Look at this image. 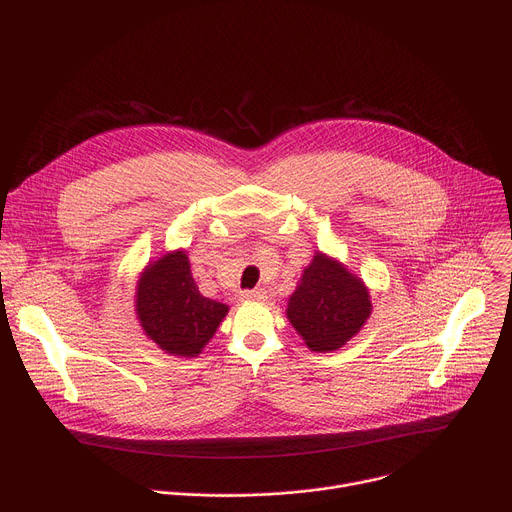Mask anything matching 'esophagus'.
<instances>
[{"label": "esophagus", "mask_w": 512, "mask_h": 512, "mask_svg": "<svg viewBox=\"0 0 512 512\" xmlns=\"http://www.w3.org/2000/svg\"><path fill=\"white\" fill-rule=\"evenodd\" d=\"M241 298L243 300H257V302H261V300L267 298V291L265 289H245V291H241Z\"/></svg>", "instance_id": "34e87169"}]
</instances>
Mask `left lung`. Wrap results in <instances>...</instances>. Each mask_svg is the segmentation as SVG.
<instances>
[{
  "label": "left lung",
  "instance_id": "left-lung-1",
  "mask_svg": "<svg viewBox=\"0 0 512 512\" xmlns=\"http://www.w3.org/2000/svg\"><path fill=\"white\" fill-rule=\"evenodd\" d=\"M369 289L336 259L316 253L287 302V318L314 352L344 346L371 316Z\"/></svg>",
  "mask_w": 512,
  "mask_h": 512
}]
</instances>
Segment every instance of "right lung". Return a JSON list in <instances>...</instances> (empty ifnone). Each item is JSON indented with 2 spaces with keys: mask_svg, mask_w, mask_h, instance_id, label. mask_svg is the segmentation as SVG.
Here are the masks:
<instances>
[{
  "mask_svg": "<svg viewBox=\"0 0 512 512\" xmlns=\"http://www.w3.org/2000/svg\"><path fill=\"white\" fill-rule=\"evenodd\" d=\"M135 312L145 336L174 356H196L214 336L229 306L204 298L184 251L150 263L139 277Z\"/></svg>",
  "mask_w": 512,
  "mask_h": 512,
  "instance_id": "right-lung-1",
  "label": "right lung"
}]
</instances>
